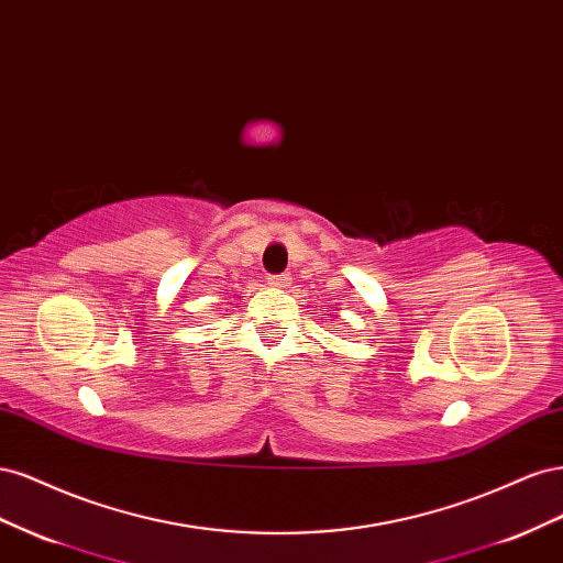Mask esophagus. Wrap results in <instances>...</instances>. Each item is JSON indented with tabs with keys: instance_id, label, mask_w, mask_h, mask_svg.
<instances>
[{
	"instance_id": "1",
	"label": "esophagus",
	"mask_w": 563,
	"mask_h": 563,
	"mask_svg": "<svg viewBox=\"0 0 563 563\" xmlns=\"http://www.w3.org/2000/svg\"><path fill=\"white\" fill-rule=\"evenodd\" d=\"M267 284H269L272 288H286L288 284H291V277H288V275H269V277H267Z\"/></svg>"
}]
</instances>
